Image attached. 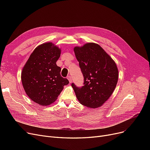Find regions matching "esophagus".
I'll list each match as a JSON object with an SVG mask.
<instances>
[{
    "label": "esophagus",
    "mask_w": 150,
    "mask_h": 150,
    "mask_svg": "<svg viewBox=\"0 0 150 150\" xmlns=\"http://www.w3.org/2000/svg\"><path fill=\"white\" fill-rule=\"evenodd\" d=\"M67 79L69 80V83H70L71 82H72V76H70V75L67 76Z\"/></svg>",
    "instance_id": "esophagus-1"
}]
</instances>
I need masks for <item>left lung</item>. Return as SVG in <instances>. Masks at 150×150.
<instances>
[{
  "instance_id": "8db88e82",
  "label": "left lung",
  "mask_w": 150,
  "mask_h": 150,
  "mask_svg": "<svg viewBox=\"0 0 150 150\" xmlns=\"http://www.w3.org/2000/svg\"><path fill=\"white\" fill-rule=\"evenodd\" d=\"M74 52L84 77L83 86L72 83L80 103L91 108L101 106L112 95L119 72L115 62L95 43L75 47Z\"/></svg>"
}]
</instances>
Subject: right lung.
I'll return each instance as SVG.
<instances>
[{
	"mask_svg": "<svg viewBox=\"0 0 150 150\" xmlns=\"http://www.w3.org/2000/svg\"><path fill=\"white\" fill-rule=\"evenodd\" d=\"M60 54L61 50L52 43L42 44L34 50L22 69L23 87L28 97L39 105L53 103L69 83L61 76V69L56 64Z\"/></svg>",
	"mask_w": 150,
	"mask_h": 150,
	"instance_id": "obj_1",
	"label": "right lung"
}]
</instances>
